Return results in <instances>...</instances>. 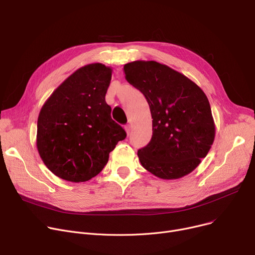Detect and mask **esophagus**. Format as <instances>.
<instances>
[{"instance_id":"1","label":"esophagus","mask_w":255,"mask_h":255,"mask_svg":"<svg viewBox=\"0 0 255 255\" xmlns=\"http://www.w3.org/2000/svg\"><path fill=\"white\" fill-rule=\"evenodd\" d=\"M125 130H126V132H127V134L129 135L130 133H131V125H130V124L126 125V126H125Z\"/></svg>"}]
</instances>
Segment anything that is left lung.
Returning a JSON list of instances; mask_svg holds the SVG:
<instances>
[{
    "mask_svg": "<svg viewBox=\"0 0 255 255\" xmlns=\"http://www.w3.org/2000/svg\"><path fill=\"white\" fill-rule=\"evenodd\" d=\"M127 82L148 101L153 135L137 155L141 165L163 180L193 171L215 138V123L204 91L184 74L155 61L124 65Z\"/></svg>",
    "mask_w": 255,
    "mask_h": 255,
    "instance_id": "obj_1",
    "label": "left lung"
}]
</instances>
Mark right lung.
<instances>
[{
	"label": "right lung",
	"mask_w": 255,
	"mask_h": 255,
	"mask_svg": "<svg viewBox=\"0 0 255 255\" xmlns=\"http://www.w3.org/2000/svg\"><path fill=\"white\" fill-rule=\"evenodd\" d=\"M112 72L101 63L82 67L53 91L40 111L38 153L63 180L79 183L97 176L116 144L126 137L105 101Z\"/></svg>",
	"instance_id": "add662e5"
}]
</instances>
